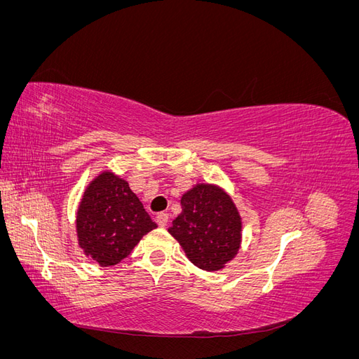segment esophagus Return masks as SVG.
Segmentation results:
<instances>
[{"instance_id":"obj_1","label":"esophagus","mask_w":359,"mask_h":359,"mask_svg":"<svg viewBox=\"0 0 359 359\" xmlns=\"http://www.w3.org/2000/svg\"><path fill=\"white\" fill-rule=\"evenodd\" d=\"M168 220H169V214L165 212V211H161V212H158V214L156 215V222H157V224L161 226V227L166 226Z\"/></svg>"}]
</instances>
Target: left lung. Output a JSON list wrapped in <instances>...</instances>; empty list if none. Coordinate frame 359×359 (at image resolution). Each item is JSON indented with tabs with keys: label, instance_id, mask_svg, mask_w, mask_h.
<instances>
[{
	"label": "left lung",
	"instance_id": "8db88e82",
	"mask_svg": "<svg viewBox=\"0 0 359 359\" xmlns=\"http://www.w3.org/2000/svg\"><path fill=\"white\" fill-rule=\"evenodd\" d=\"M181 208L169 233L198 268H224L240 250L243 227L229 194L212 184H198L182 194Z\"/></svg>",
	"mask_w": 359,
	"mask_h": 359
}]
</instances>
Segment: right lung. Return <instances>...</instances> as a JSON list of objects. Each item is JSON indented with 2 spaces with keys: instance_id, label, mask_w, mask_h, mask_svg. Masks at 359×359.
<instances>
[{
  "instance_id": "right-lung-1",
  "label": "right lung",
  "mask_w": 359,
  "mask_h": 359,
  "mask_svg": "<svg viewBox=\"0 0 359 359\" xmlns=\"http://www.w3.org/2000/svg\"><path fill=\"white\" fill-rule=\"evenodd\" d=\"M156 227L128 182L112 172L91 181L76 215L79 247L100 266L121 262Z\"/></svg>"
}]
</instances>
